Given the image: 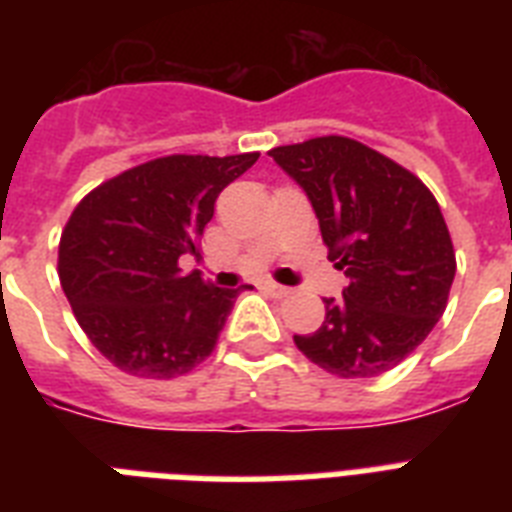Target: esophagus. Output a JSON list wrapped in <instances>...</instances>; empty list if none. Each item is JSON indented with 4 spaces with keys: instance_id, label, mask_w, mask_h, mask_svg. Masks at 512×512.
Instances as JSON below:
<instances>
[{
    "instance_id": "obj_1",
    "label": "esophagus",
    "mask_w": 512,
    "mask_h": 512,
    "mask_svg": "<svg viewBox=\"0 0 512 512\" xmlns=\"http://www.w3.org/2000/svg\"><path fill=\"white\" fill-rule=\"evenodd\" d=\"M263 289H265V292H268V295H273V297H287V295H292V289H289V287H281V284H276V281H265Z\"/></svg>"
}]
</instances>
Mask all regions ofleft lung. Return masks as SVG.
I'll return each mask as SVG.
<instances>
[{"label":"left lung","mask_w":512,"mask_h":512,"mask_svg":"<svg viewBox=\"0 0 512 512\" xmlns=\"http://www.w3.org/2000/svg\"><path fill=\"white\" fill-rule=\"evenodd\" d=\"M311 199L329 260L350 284L297 350L361 380L401 364L444 316L457 260L436 196L358 140L327 135L268 151Z\"/></svg>","instance_id":"left-lung-1"}]
</instances>
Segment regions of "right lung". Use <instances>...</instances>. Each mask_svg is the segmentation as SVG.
Instances as JSON below:
<instances>
[{
  "instance_id": "1",
  "label": "right lung",
  "mask_w": 512,
  "mask_h": 512,
  "mask_svg": "<svg viewBox=\"0 0 512 512\" xmlns=\"http://www.w3.org/2000/svg\"><path fill=\"white\" fill-rule=\"evenodd\" d=\"M257 156H162L76 204L60 233V287L84 335L122 372L170 380L215 350L249 284L212 287L180 257L199 255L215 199Z\"/></svg>"
}]
</instances>
